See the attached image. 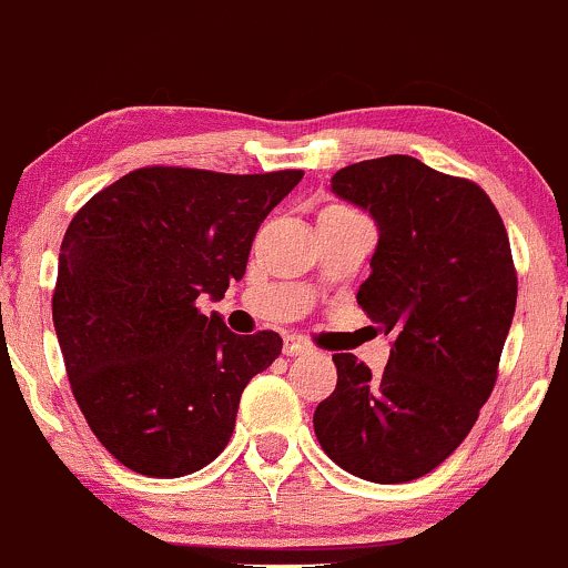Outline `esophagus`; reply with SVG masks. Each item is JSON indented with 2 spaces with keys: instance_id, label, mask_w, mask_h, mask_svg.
I'll use <instances>...</instances> for the list:
<instances>
[{
  "instance_id": "obj_1",
  "label": "esophagus",
  "mask_w": 568,
  "mask_h": 568,
  "mask_svg": "<svg viewBox=\"0 0 568 568\" xmlns=\"http://www.w3.org/2000/svg\"><path fill=\"white\" fill-rule=\"evenodd\" d=\"M283 351L285 356H302V354H310L313 345H310V339L302 337V334H288V337H285Z\"/></svg>"
}]
</instances>
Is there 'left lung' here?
Segmentation results:
<instances>
[{
    "mask_svg": "<svg viewBox=\"0 0 568 568\" xmlns=\"http://www.w3.org/2000/svg\"><path fill=\"white\" fill-rule=\"evenodd\" d=\"M332 190L378 225L356 302L394 343L381 375L332 356L337 386L315 408V438L348 474L399 485L438 468L493 392L517 304L509 234L479 184L408 154L345 165Z\"/></svg>",
    "mask_w": 568,
    "mask_h": 568,
    "instance_id": "8db88e82",
    "label": "left lung"
}]
</instances>
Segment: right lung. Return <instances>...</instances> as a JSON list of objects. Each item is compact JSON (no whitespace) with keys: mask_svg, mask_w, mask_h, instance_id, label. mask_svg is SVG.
I'll list each match as a JSON object with an SVG mask.
<instances>
[{"mask_svg":"<svg viewBox=\"0 0 568 568\" xmlns=\"http://www.w3.org/2000/svg\"><path fill=\"white\" fill-rule=\"evenodd\" d=\"M302 176L149 165L70 220L53 329L83 419L135 474L174 479L212 463L244 386L283 351L277 332L234 334L199 300L242 280L261 223Z\"/></svg>","mask_w":568,"mask_h":568,"instance_id":"obj_1","label":"right lung"}]
</instances>
